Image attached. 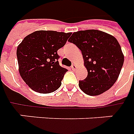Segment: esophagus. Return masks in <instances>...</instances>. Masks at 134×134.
Returning <instances> with one entry per match:
<instances>
[{
  "label": "esophagus",
  "instance_id": "obj_1",
  "mask_svg": "<svg viewBox=\"0 0 134 134\" xmlns=\"http://www.w3.org/2000/svg\"><path fill=\"white\" fill-rule=\"evenodd\" d=\"M71 69H73V70H75V69H76V65H75V64H73V65H71Z\"/></svg>",
  "mask_w": 134,
  "mask_h": 134
}]
</instances>
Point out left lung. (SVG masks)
<instances>
[{
  "mask_svg": "<svg viewBox=\"0 0 134 134\" xmlns=\"http://www.w3.org/2000/svg\"><path fill=\"white\" fill-rule=\"evenodd\" d=\"M69 42L80 49L87 68V78L79 86L90 96L101 94L119 76L124 62L120 44L113 36L97 29L74 32Z\"/></svg>",
  "mask_w": 134,
  "mask_h": 134,
  "instance_id": "left-lung-1",
  "label": "left lung"
}]
</instances>
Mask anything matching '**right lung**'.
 <instances>
[{"label":"right lung","instance_id":"obj_1","mask_svg":"<svg viewBox=\"0 0 134 134\" xmlns=\"http://www.w3.org/2000/svg\"><path fill=\"white\" fill-rule=\"evenodd\" d=\"M71 33L36 31L24 37L17 47L19 71L32 90L42 94L55 92L66 71L59 65L57 51L63 47Z\"/></svg>","mask_w":134,"mask_h":134}]
</instances>
